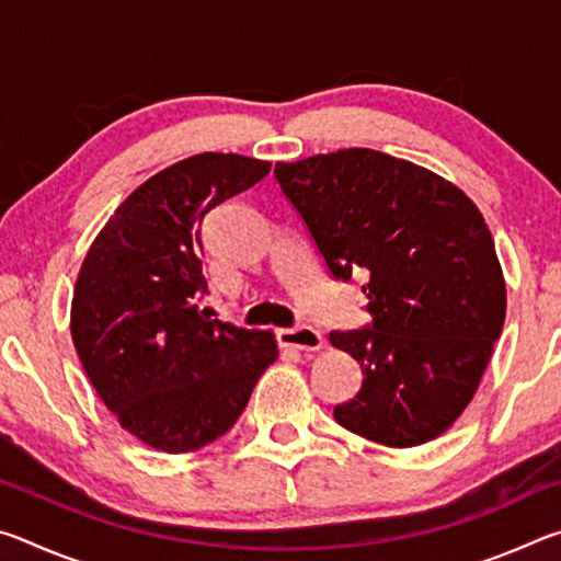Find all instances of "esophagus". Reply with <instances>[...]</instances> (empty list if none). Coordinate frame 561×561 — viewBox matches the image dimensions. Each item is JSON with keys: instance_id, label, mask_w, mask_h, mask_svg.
I'll use <instances>...</instances> for the list:
<instances>
[{"instance_id": "1", "label": "esophagus", "mask_w": 561, "mask_h": 561, "mask_svg": "<svg viewBox=\"0 0 561 561\" xmlns=\"http://www.w3.org/2000/svg\"><path fill=\"white\" fill-rule=\"evenodd\" d=\"M277 341L284 348H297V351H319L324 346V339L317 329L311 327H297V329H279Z\"/></svg>"}]
</instances>
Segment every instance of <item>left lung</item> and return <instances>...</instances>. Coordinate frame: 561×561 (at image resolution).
Listing matches in <instances>:
<instances>
[{"label": "left lung", "instance_id": "8db88e82", "mask_svg": "<svg viewBox=\"0 0 561 561\" xmlns=\"http://www.w3.org/2000/svg\"><path fill=\"white\" fill-rule=\"evenodd\" d=\"M274 175L331 274L368 277L374 324L329 334L364 371L336 423L388 448L435 440L472 401L505 324L485 217L450 180L371 148L277 163Z\"/></svg>", "mask_w": 561, "mask_h": 561}]
</instances>
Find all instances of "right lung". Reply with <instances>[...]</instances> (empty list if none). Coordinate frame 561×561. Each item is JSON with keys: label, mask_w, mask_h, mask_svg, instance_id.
Returning <instances> with one entry per match:
<instances>
[{"label": "right lung", "mask_w": 561, "mask_h": 561, "mask_svg": "<svg viewBox=\"0 0 561 561\" xmlns=\"http://www.w3.org/2000/svg\"><path fill=\"white\" fill-rule=\"evenodd\" d=\"M270 168L237 153L180 160L133 190L81 262L76 354L121 428L148 448L178 455L220 438L279 356L272 331L201 307L203 217Z\"/></svg>", "instance_id": "right-lung-1"}]
</instances>
